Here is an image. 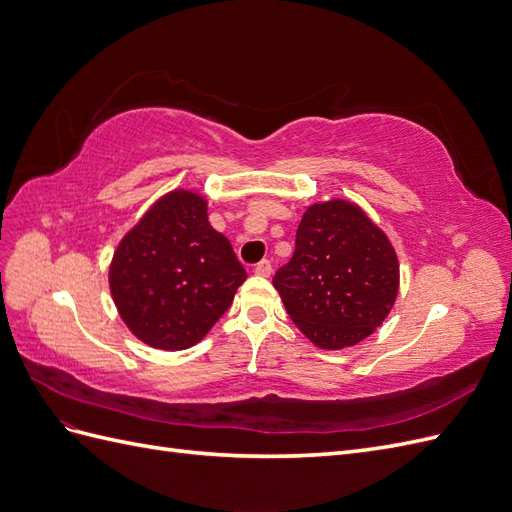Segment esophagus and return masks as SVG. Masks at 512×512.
I'll use <instances>...</instances> for the list:
<instances>
[{"label": "esophagus", "instance_id": "esophagus-1", "mask_svg": "<svg viewBox=\"0 0 512 512\" xmlns=\"http://www.w3.org/2000/svg\"><path fill=\"white\" fill-rule=\"evenodd\" d=\"M254 271H256V275H262V277H269L271 273H273V267H271V262L269 260H260L258 265L254 267Z\"/></svg>", "mask_w": 512, "mask_h": 512}]
</instances>
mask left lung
<instances>
[{
	"label": "left lung",
	"instance_id": "left-lung-1",
	"mask_svg": "<svg viewBox=\"0 0 512 512\" xmlns=\"http://www.w3.org/2000/svg\"><path fill=\"white\" fill-rule=\"evenodd\" d=\"M273 286L286 312L320 348L342 350L374 333L397 297L399 262L391 241L346 200L309 207L294 254Z\"/></svg>",
	"mask_w": 512,
	"mask_h": 512
}]
</instances>
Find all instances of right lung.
<instances>
[{
	"label": "right lung",
	"instance_id": "obj_1",
	"mask_svg": "<svg viewBox=\"0 0 512 512\" xmlns=\"http://www.w3.org/2000/svg\"><path fill=\"white\" fill-rule=\"evenodd\" d=\"M108 277L119 314L138 339L185 350L226 314L247 273L230 241L211 228L205 198L177 190L123 237Z\"/></svg>",
	"mask_w": 512,
	"mask_h": 512
}]
</instances>
